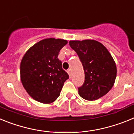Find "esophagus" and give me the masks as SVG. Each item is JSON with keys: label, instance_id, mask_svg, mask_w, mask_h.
I'll return each mask as SVG.
<instances>
[{"label": "esophagus", "instance_id": "1", "mask_svg": "<svg viewBox=\"0 0 134 134\" xmlns=\"http://www.w3.org/2000/svg\"><path fill=\"white\" fill-rule=\"evenodd\" d=\"M67 73H68L69 76H71V69H68V70H67Z\"/></svg>", "mask_w": 134, "mask_h": 134}]
</instances>
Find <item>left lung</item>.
<instances>
[{"instance_id":"1","label":"left lung","mask_w":134,"mask_h":134,"mask_svg":"<svg viewBox=\"0 0 134 134\" xmlns=\"http://www.w3.org/2000/svg\"><path fill=\"white\" fill-rule=\"evenodd\" d=\"M69 45L81 60L85 74L79 94L87 100H96L107 94L115 83L117 67L104 45L94 40H71Z\"/></svg>"}]
</instances>
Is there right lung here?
<instances>
[{
	"mask_svg": "<svg viewBox=\"0 0 134 134\" xmlns=\"http://www.w3.org/2000/svg\"><path fill=\"white\" fill-rule=\"evenodd\" d=\"M67 41L46 38L35 44L24 54L20 65L21 81L29 95L44 104L54 102L60 95L69 75L58 55Z\"/></svg>",
	"mask_w": 134,
	"mask_h": 134,
	"instance_id": "right-lung-1",
	"label": "right lung"
}]
</instances>
